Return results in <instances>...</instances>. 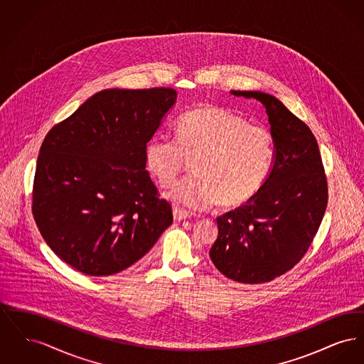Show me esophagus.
<instances>
[{
    "mask_svg": "<svg viewBox=\"0 0 364 364\" xmlns=\"http://www.w3.org/2000/svg\"><path fill=\"white\" fill-rule=\"evenodd\" d=\"M173 218L176 221H184V220L190 218V213L186 211V210H183V208H174Z\"/></svg>",
    "mask_w": 364,
    "mask_h": 364,
    "instance_id": "1",
    "label": "esophagus"
}]
</instances>
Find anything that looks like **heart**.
I'll return each mask as SVG.
<instances>
[{
	"instance_id": "1",
	"label": "heart",
	"mask_w": 364,
	"mask_h": 364,
	"mask_svg": "<svg viewBox=\"0 0 364 364\" xmlns=\"http://www.w3.org/2000/svg\"><path fill=\"white\" fill-rule=\"evenodd\" d=\"M274 153V139L267 128L208 105L177 120L176 139H150L144 158L156 181L169 187L187 156H193V172L177 181L166 198L183 208L206 210L218 203L224 208L247 203L266 181Z\"/></svg>"
}]
</instances>
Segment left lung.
Listing matches in <instances>:
<instances>
[{
	"mask_svg": "<svg viewBox=\"0 0 364 364\" xmlns=\"http://www.w3.org/2000/svg\"><path fill=\"white\" fill-rule=\"evenodd\" d=\"M230 94L264 106L276 153L260 190L217 218L210 258L225 277L262 284L291 270L307 252L328 206V181L311 129L279 100L260 91Z\"/></svg>",
	"mask_w": 364,
	"mask_h": 364,
	"instance_id": "left-lung-1",
	"label": "left lung"
}]
</instances>
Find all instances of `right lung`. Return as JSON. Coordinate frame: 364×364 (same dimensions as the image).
<instances>
[{"instance_id": "1", "label": "right lung", "mask_w": 364, "mask_h": 364, "mask_svg": "<svg viewBox=\"0 0 364 364\" xmlns=\"http://www.w3.org/2000/svg\"><path fill=\"white\" fill-rule=\"evenodd\" d=\"M176 98L165 87L102 90L43 140L35 223L53 252L77 272L120 273L172 225V208L159 199L144 150Z\"/></svg>"}]
</instances>
